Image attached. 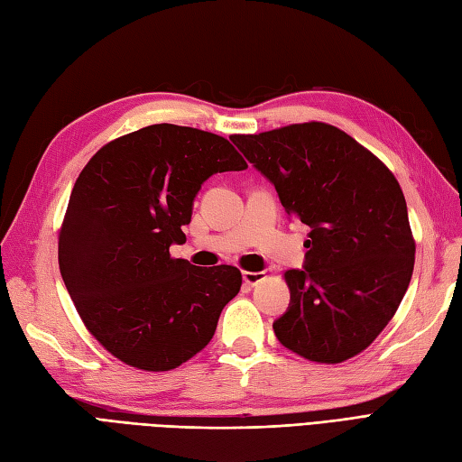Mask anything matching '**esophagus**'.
Returning <instances> with one entry per match:
<instances>
[{"instance_id": "obj_1", "label": "esophagus", "mask_w": 462, "mask_h": 462, "mask_svg": "<svg viewBox=\"0 0 462 462\" xmlns=\"http://www.w3.org/2000/svg\"><path fill=\"white\" fill-rule=\"evenodd\" d=\"M243 280L248 285H256L258 282L264 280V273H262V272H243Z\"/></svg>"}]
</instances>
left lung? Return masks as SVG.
<instances>
[{
  "mask_svg": "<svg viewBox=\"0 0 462 462\" xmlns=\"http://www.w3.org/2000/svg\"><path fill=\"white\" fill-rule=\"evenodd\" d=\"M276 186L285 214L310 227L303 270L283 273L291 301L276 338L309 361L364 352L394 317L416 243L401 184L352 135L324 122L231 135Z\"/></svg>",
  "mask_w": 462,
  "mask_h": 462,
  "instance_id": "obj_1",
  "label": "left lung"
}]
</instances>
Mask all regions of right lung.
Masks as SVG:
<instances>
[{"label":"right lung","mask_w":462,"mask_h":462,"mask_svg":"<svg viewBox=\"0 0 462 462\" xmlns=\"http://www.w3.org/2000/svg\"><path fill=\"white\" fill-rule=\"evenodd\" d=\"M245 159L221 135L153 124L103 145L79 172L58 239L81 320L126 365L169 371L204 350L241 290L235 266L172 258L198 190Z\"/></svg>","instance_id":"right-lung-1"}]
</instances>
